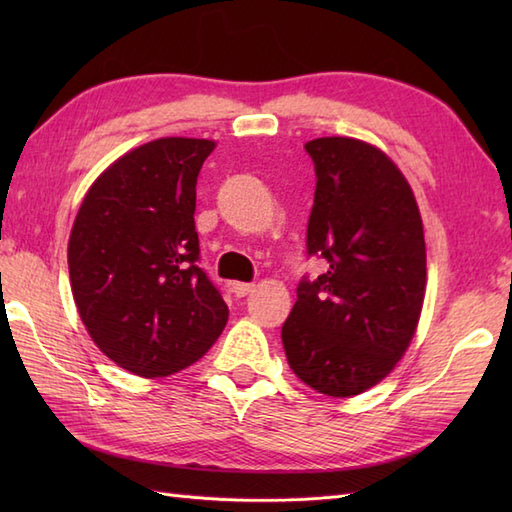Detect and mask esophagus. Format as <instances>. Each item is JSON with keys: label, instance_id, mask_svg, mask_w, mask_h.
Instances as JSON below:
<instances>
[{"label": "esophagus", "instance_id": "1", "mask_svg": "<svg viewBox=\"0 0 512 512\" xmlns=\"http://www.w3.org/2000/svg\"><path fill=\"white\" fill-rule=\"evenodd\" d=\"M253 290H255V284H244V281H233L231 284V292L235 297H246Z\"/></svg>", "mask_w": 512, "mask_h": 512}]
</instances>
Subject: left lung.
<instances>
[{
	"mask_svg": "<svg viewBox=\"0 0 512 512\" xmlns=\"http://www.w3.org/2000/svg\"><path fill=\"white\" fill-rule=\"evenodd\" d=\"M306 151L317 173L308 255L328 270L299 281L281 341L303 383L347 398L380 383L413 339L427 286L424 231L409 182L378 147L328 136Z\"/></svg>",
	"mask_w": 512,
	"mask_h": 512,
	"instance_id": "obj_1",
	"label": "left lung"
}]
</instances>
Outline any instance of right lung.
Returning a JSON list of instances; mask_svg holds the SVG:
<instances>
[{
	"mask_svg": "<svg viewBox=\"0 0 512 512\" xmlns=\"http://www.w3.org/2000/svg\"><path fill=\"white\" fill-rule=\"evenodd\" d=\"M215 149L204 138H158L94 180L70 233L79 317L96 347L143 378L176 374L206 354L228 308L200 268L195 184Z\"/></svg>",
	"mask_w": 512,
	"mask_h": 512,
	"instance_id": "obj_1",
	"label": "right lung"
}]
</instances>
